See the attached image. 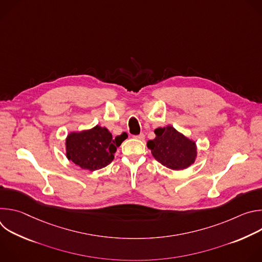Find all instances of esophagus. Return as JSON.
Instances as JSON below:
<instances>
[{
    "label": "esophagus",
    "instance_id": "34e87169",
    "mask_svg": "<svg viewBox=\"0 0 262 262\" xmlns=\"http://www.w3.org/2000/svg\"><path fill=\"white\" fill-rule=\"evenodd\" d=\"M135 139H138V140H144L145 139V135L144 134H140V135H137V136H134Z\"/></svg>",
    "mask_w": 262,
    "mask_h": 262
}]
</instances>
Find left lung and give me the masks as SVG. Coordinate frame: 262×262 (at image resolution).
<instances>
[{
	"label": "left lung",
	"mask_w": 262,
	"mask_h": 262,
	"mask_svg": "<svg viewBox=\"0 0 262 262\" xmlns=\"http://www.w3.org/2000/svg\"><path fill=\"white\" fill-rule=\"evenodd\" d=\"M157 137L147 142L155 159L172 170H182L191 166L196 158V145L179 134L174 127L167 126L155 130Z\"/></svg>",
	"instance_id": "left-lung-1"
}]
</instances>
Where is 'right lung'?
I'll return each mask as SVG.
<instances>
[{
    "label": "right lung",
    "mask_w": 262,
    "mask_h": 262,
    "mask_svg": "<svg viewBox=\"0 0 262 262\" xmlns=\"http://www.w3.org/2000/svg\"><path fill=\"white\" fill-rule=\"evenodd\" d=\"M126 138L127 135L122 133L113 139L105 127L98 125L89 130L72 133L66 139L67 159L90 171L104 168L113 161L117 147Z\"/></svg>",
    "instance_id": "obj_1"
}]
</instances>
